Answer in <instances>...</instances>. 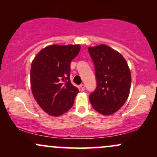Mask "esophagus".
I'll return each instance as SVG.
<instances>
[{"mask_svg":"<svg viewBox=\"0 0 157 157\" xmlns=\"http://www.w3.org/2000/svg\"><path fill=\"white\" fill-rule=\"evenodd\" d=\"M80 89H81V91H84L85 90V88H86V86H85L84 84H81L80 86Z\"/></svg>","mask_w":157,"mask_h":157,"instance_id":"34e87169","label":"esophagus"}]
</instances>
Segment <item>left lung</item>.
I'll use <instances>...</instances> for the list:
<instances>
[{"label": "left lung", "mask_w": 157, "mask_h": 157, "mask_svg": "<svg viewBox=\"0 0 157 157\" xmlns=\"http://www.w3.org/2000/svg\"><path fill=\"white\" fill-rule=\"evenodd\" d=\"M97 80L96 89L89 95L97 112L111 115L124 105L130 93L131 77L121 54L106 45L89 48Z\"/></svg>", "instance_id": "1"}]
</instances>
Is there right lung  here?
I'll return each instance as SVG.
<instances>
[{
	"label": "right lung",
	"instance_id": "obj_1",
	"mask_svg": "<svg viewBox=\"0 0 157 157\" xmlns=\"http://www.w3.org/2000/svg\"><path fill=\"white\" fill-rule=\"evenodd\" d=\"M80 50V45H52L41 50L32 61V94L49 115L60 116L72 107L79 90L70 80V64Z\"/></svg>",
	"mask_w": 157,
	"mask_h": 157
}]
</instances>
